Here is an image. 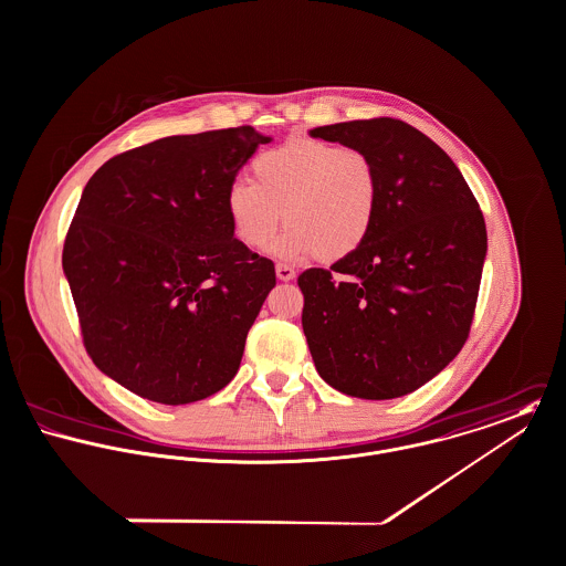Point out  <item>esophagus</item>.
<instances>
[{"label":"esophagus","instance_id":"1","mask_svg":"<svg viewBox=\"0 0 566 566\" xmlns=\"http://www.w3.org/2000/svg\"><path fill=\"white\" fill-rule=\"evenodd\" d=\"M275 275H277V280H282V282H291V280H295V269L293 266H289V264H275Z\"/></svg>","mask_w":566,"mask_h":566}]
</instances>
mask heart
Here are the masks:
<instances>
[{"instance_id":"obj_1","label":"heart","mask_w":566,"mask_h":566,"mask_svg":"<svg viewBox=\"0 0 566 566\" xmlns=\"http://www.w3.org/2000/svg\"><path fill=\"white\" fill-rule=\"evenodd\" d=\"M251 172L253 181L235 179L226 195L233 235L249 249L264 247L284 217L289 227L273 244L277 258L297 262L322 253L337 262L354 255L376 226L380 177L360 148L293 137L260 153Z\"/></svg>"}]
</instances>
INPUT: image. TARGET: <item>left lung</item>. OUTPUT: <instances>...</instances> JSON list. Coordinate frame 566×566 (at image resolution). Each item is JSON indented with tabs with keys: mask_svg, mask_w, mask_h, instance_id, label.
<instances>
[{
	"mask_svg": "<svg viewBox=\"0 0 566 566\" xmlns=\"http://www.w3.org/2000/svg\"><path fill=\"white\" fill-rule=\"evenodd\" d=\"M311 137L374 159L380 210L354 255L297 277L308 349L345 396H407L468 339L488 251L483 214L451 157L402 119L339 122Z\"/></svg>",
	"mask_w": 566,
	"mask_h": 566,
	"instance_id": "obj_1",
	"label": "left lung"
}]
</instances>
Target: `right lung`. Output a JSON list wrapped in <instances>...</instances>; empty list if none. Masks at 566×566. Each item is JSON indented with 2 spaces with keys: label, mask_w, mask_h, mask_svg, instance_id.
I'll list each match as a JSON object with an SVG mask.
<instances>
[{
  "label": "right lung",
  "mask_w": 566,
  "mask_h": 566,
  "mask_svg": "<svg viewBox=\"0 0 566 566\" xmlns=\"http://www.w3.org/2000/svg\"><path fill=\"white\" fill-rule=\"evenodd\" d=\"M269 142L251 126L172 135L87 181L63 271L87 354L128 391L188 405L235 376L275 266L233 238L226 195Z\"/></svg>",
  "instance_id": "add662e5"
}]
</instances>
